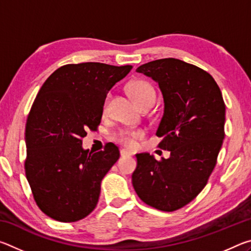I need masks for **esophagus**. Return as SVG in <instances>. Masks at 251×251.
<instances>
[{
	"label": "esophagus",
	"instance_id": "esophagus-1",
	"mask_svg": "<svg viewBox=\"0 0 251 251\" xmlns=\"http://www.w3.org/2000/svg\"><path fill=\"white\" fill-rule=\"evenodd\" d=\"M130 155H131L130 151H126V150H122L121 151V156H123V157H128Z\"/></svg>",
	"mask_w": 251,
	"mask_h": 251
}]
</instances>
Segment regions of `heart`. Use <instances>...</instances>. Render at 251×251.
<instances>
[{
    "instance_id": "heart-1",
    "label": "heart",
    "mask_w": 251,
    "mask_h": 251,
    "mask_svg": "<svg viewBox=\"0 0 251 251\" xmlns=\"http://www.w3.org/2000/svg\"><path fill=\"white\" fill-rule=\"evenodd\" d=\"M128 90L130 92L131 96L134 97L136 103L139 106H143L144 104L148 103V101H154L156 100V92L152 87V85L144 79H136L133 80L128 85ZM110 99V93H108L105 97L103 109L104 112L107 109L108 101ZM144 136V130L142 129H123L120 130L115 135V139L121 143L122 145H124L128 148H134L137 144V139L142 138Z\"/></svg>"
}]
</instances>
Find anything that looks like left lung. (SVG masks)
Listing matches in <instances>:
<instances>
[{
	"label": "left lung",
	"instance_id": "1",
	"mask_svg": "<svg viewBox=\"0 0 251 251\" xmlns=\"http://www.w3.org/2000/svg\"><path fill=\"white\" fill-rule=\"evenodd\" d=\"M156 80L164 96V115L156 135L158 147L171 151L156 160L137 154L131 175L136 194L161 211L180 209L206 186L225 138L226 106L212 76L177 58H161L138 67Z\"/></svg>",
	"mask_w": 251,
	"mask_h": 251
}]
</instances>
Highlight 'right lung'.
<instances>
[{
    "label": "right lung",
    "mask_w": 251,
    "mask_h": 251,
    "mask_svg": "<svg viewBox=\"0 0 251 251\" xmlns=\"http://www.w3.org/2000/svg\"><path fill=\"white\" fill-rule=\"evenodd\" d=\"M133 69L104 63L66 64L42 85L25 125V175L34 201L54 220L74 223L95 209L100 182L117 159L114 144L92 152L82 148L97 130L108 91Z\"/></svg>",
    "instance_id": "1"
}]
</instances>
